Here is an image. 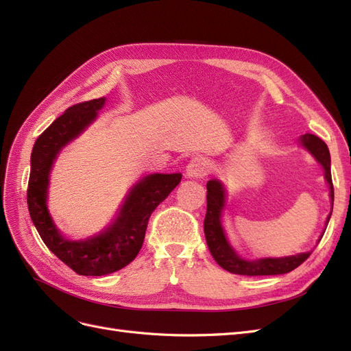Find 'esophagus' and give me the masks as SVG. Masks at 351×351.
<instances>
[{
	"label": "esophagus",
	"instance_id": "esophagus-1",
	"mask_svg": "<svg viewBox=\"0 0 351 351\" xmlns=\"http://www.w3.org/2000/svg\"><path fill=\"white\" fill-rule=\"evenodd\" d=\"M208 171H209V162L205 158L197 156L189 162L186 168V176L192 178H202L208 174Z\"/></svg>",
	"mask_w": 351,
	"mask_h": 351
}]
</instances>
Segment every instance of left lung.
Listing matches in <instances>:
<instances>
[{
    "instance_id": "obj_1",
    "label": "left lung",
    "mask_w": 351,
    "mask_h": 351,
    "mask_svg": "<svg viewBox=\"0 0 351 351\" xmlns=\"http://www.w3.org/2000/svg\"><path fill=\"white\" fill-rule=\"evenodd\" d=\"M300 143L309 149L311 154L319 161L325 169V178L329 184V196H331L334 205V186L331 177V156H329L328 146L319 137L306 133L300 137ZM208 195H206V217L204 221V230L208 247L215 262L221 268L231 274L239 275H249V277H256V275H280L287 274L295 269L302 265L307 258L311 256L309 253H300L295 256L289 258H278V259H259V261H244L239 258L236 252L230 247V244L224 236V230L221 227V212L224 208L226 193L224 187L217 180H209L208 184ZM332 214V210H331ZM331 214L328 215L326 222H329Z\"/></svg>"
}]
</instances>
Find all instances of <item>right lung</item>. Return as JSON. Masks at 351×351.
I'll return each instance as SVG.
<instances>
[{
	"instance_id": "right-lung-1",
	"label": "right lung",
	"mask_w": 351,
	"mask_h": 351,
	"mask_svg": "<svg viewBox=\"0 0 351 351\" xmlns=\"http://www.w3.org/2000/svg\"><path fill=\"white\" fill-rule=\"evenodd\" d=\"M104 102L105 98H98L67 108L38 137L30 156V218L47 247L74 272L86 277H101L129 265L142 249L151 214L182 182V174L146 176L130 190L119 218L108 230L86 241H69L60 236L47 209L49 169L61 147L86 129Z\"/></svg>"
}]
</instances>
